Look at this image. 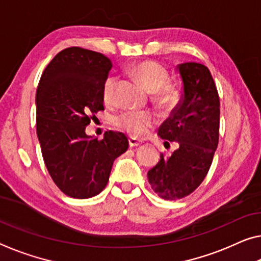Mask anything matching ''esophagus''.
Returning a JSON list of instances; mask_svg holds the SVG:
<instances>
[{"label":"esophagus","instance_id":"1","mask_svg":"<svg viewBox=\"0 0 261 261\" xmlns=\"http://www.w3.org/2000/svg\"><path fill=\"white\" fill-rule=\"evenodd\" d=\"M128 143H129V147H138V146H140V144H141L142 142L141 141H139V140H136V139H134V138H129V140H128Z\"/></svg>","mask_w":261,"mask_h":261}]
</instances>
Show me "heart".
<instances>
[{
    "label": "heart",
    "mask_w": 261,
    "mask_h": 261,
    "mask_svg": "<svg viewBox=\"0 0 261 261\" xmlns=\"http://www.w3.org/2000/svg\"><path fill=\"white\" fill-rule=\"evenodd\" d=\"M130 73L138 78L147 91L150 92L151 101L162 108H172L177 105L181 98V91L176 83L168 80L169 72L161 64L155 61H141L132 64ZM114 78L108 77L102 85V99L106 103H112L115 90ZM119 127L128 134L140 138L146 135L155 123L153 114L142 111H130L117 119Z\"/></svg>",
    "instance_id": "obj_1"
}]
</instances>
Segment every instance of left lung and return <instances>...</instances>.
I'll use <instances>...</instances> for the list:
<instances>
[{"instance_id":"8db88e82","label":"left lung","mask_w":261,"mask_h":261,"mask_svg":"<svg viewBox=\"0 0 261 261\" xmlns=\"http://www.w3.org/2000/svg\"><path fill=\"white\" fill-rule=\"evenodd\" d=\"M183 98L159 135L179 148L164 154L148 171V181L164 199H181L194 192L209 171L219 140V95L209 69L199 63L178 65ZM168 143V142H166Z\"/></svg>"}]
</instances>
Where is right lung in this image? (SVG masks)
I'll return each instance as SVG.
<instances>
[{
	"label": "right lung",
	"instance_id": "1",
	"mask_svg": "<svg viewBox=\"0 0 261 261\" xmlns=\"http://www.w3.org/2000/svg\"><path fill=\"white\" fill-rule=\"evenodd\" d=\"M112 62L99 52L72 46L55 56L36 93V129L44 163L59 189L90 198L107 186L114 160L128 149L126 135H86V126L103 111L102 85Z\"/></svg>",
	"mask_w": 261,
	"mask_h": 261
}]
</instances>
